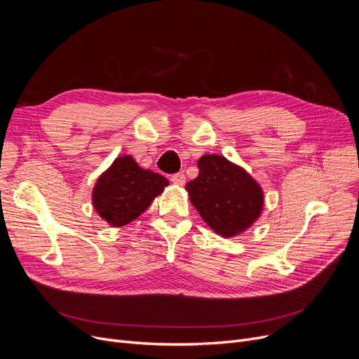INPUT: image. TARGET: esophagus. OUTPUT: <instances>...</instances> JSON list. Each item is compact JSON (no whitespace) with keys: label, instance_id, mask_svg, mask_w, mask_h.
Segmentation results:
<instances>
[{"label":"esophagus","instance_id":"1","mask_svg":"<svg viewBox=\"0 0 359 359\" xmlns=\"http://www.w3.org/2000/svg\"><path fill=\"white\" fill-rule=\"evenodd\" d=\"M170 180H172V183H175L177 186H183L184 182H186V176L183 173H176V175L170 177Z\"/></svg>","mask_w":359,"mask_h":359}]
</instances>
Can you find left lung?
Segmentation results:
<instances>
[{"instance_id":"1","label":"left lung","mask_w":359,"mask_h":359,"mask_svg":"<svg viewBox=\"0 0 359 359\" xmlns=\"http://www.w3.org/2000/svg\"><path fill=\"white\" fill-rule=\"evenodd\" d=\"M198 167L199 175L186 184V191L202 219L225 238L248 230L263 210L259 183L222 156L205 154Z\"/></svg>"}]
</instances>
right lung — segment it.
Listing matches in <instances>:
<instances>
[{"instance_id": "right-lung-1", "label": "right lung", "mask_w": 359, "mask_h": 359, "mask_svg": "<svg viewBox=\"0 0 359 359\" xmlns=\"http://www.w3.org/2000/svg\"><path fill=\"white\" fill-rule=\"evenodd\" d=\"M167 184L164 176L144 170L130 156L118 157L94 184L93 206L111 227H123L140 217Z\"/></svg>"}]
</instances>
